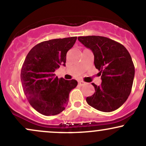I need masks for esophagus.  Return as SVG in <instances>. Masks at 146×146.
Listing matches in <instances>:
<instances>
[{"label":"esophagus","instance_id":"1","mask_svg":"<svg viewBox=\"0 0 146 146\" xmlns=\"http://www.w3.org/2000/svg\"><path fill=\"white\" fill-rule=\"evenodd\" d=\"M78 84L80 85V86H84V85L86 84V82H83V81H79Z\"/></svg>","mask_w":146,"mask_h":146}]
</instances>
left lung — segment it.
I'll use <instances>...</instances> for the list:
<instances>
[{
    "label": "left lung",
    "mask_w": 146,
    "mask_h": 146,
    "mask_svg": "<svg viewBox=\"0 0 146 146\" xmlns=\"http://www.w3.org/2000/svg\"><path fill=\"white\" fill-rule=\"evenodd\" d=\"M78 40L93 51L95 68L102 81L100 86L92 83L95 91L87 97L86 102L102 112L117 110L132 90L135 66L130 53L123 45L106 37L80 36Z\"/></svg>",
    "instance_id": "left-lung-1"
}]
</instances>
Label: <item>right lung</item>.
<instances>
[{
    "mask_svg": "<svg viewBox=\"0 0 146 146\" xmlns=\"http://www.w3.org/2000/svg\"><path fill=\"white\" fill-rule=\"evenodd\" d=\"M77 37L53 39L36 44L30 50L22 66L21 79L28 102L36 111L46 116L65 109L68 95L78 85L75 80L56 76L55 71L65 66L66 53Z\"/></svg>",
    "mask_w": 146,
    "mask_h": 146,
    "instance_id": "obj_1",
    "label": "right lung"
}]
</instances>
